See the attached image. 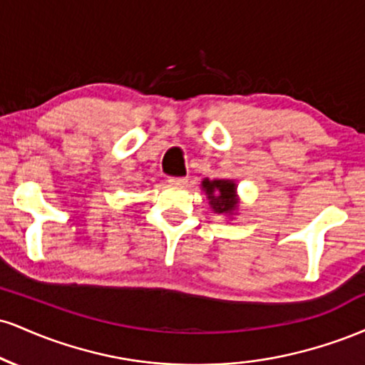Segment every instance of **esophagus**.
I'll return each mask as SVG.
<instances>
[{"label": "esophagus", "mask_w": 365, "mask_h": 365, "mask_svg": "<svg viewBox=\"0 0 365 365\" xmlns=\"http://www.w3.org/2000/svg\"><path fill=\"white\" fill-rule=\"evenodd\" d=\"M168 182L171 183V185H187L188 178L187 177H173V178H170Z\"/></svg>", "instance_id": "1"}]
</instances>
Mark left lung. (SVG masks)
I'll return each mask as SVG.
<instances>
[{"label": "left lung", "mask_w": 365, "mask_h": 365, "mask_svg": "<svg viewBox=\"0 0 365 365\" xmlns=\"http://www.w3.org/2000/svg\"><path fill=\"white\" fill-rule=\"evenodd\" d=\"M202 188L206 192L209 204L217 215H233L238 207L237 183L232 180H202Z\"/></svg>", "instance_id": "obj_1"}]
</instances>
